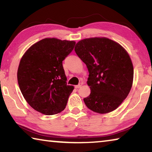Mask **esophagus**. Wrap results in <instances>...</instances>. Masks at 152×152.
<instances>
[{"instance_id": "34e87169", "label": "esophagus", "mask_w": 152, "mask_h": 152, "mask_svg": "<svg viewBox=\"0 0 152 152\" xmlns=\"http://www.w3.org/2000/svg\"><path fill=\"white\" fill-rule=\"evenodd\" d=\"M81 86H82V84H78V85H76V86H75V88H76V89H78V88H80Z\"/></svg>"}]
</instances>
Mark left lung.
Wrapping results in <instances>:
<instances>
[{
    "label": "left lung",
    "instance_id": "obj_1",
    "mask_svg": "<svg viewBox=\"0 0 152 152\" xmlns=\"http://www.w3.org/2000/svg\"><path fill=\"white\" fill-rule=\"evenodd\" d=\"M74 50L89 72L87 84L91 91L84 99L86 107L100 114L116 109L133 84V66L127 51L106 37L82 39Z\"/></svg>",
    "mask_w": 152,
    "mask_h": 152
}]
</instances>
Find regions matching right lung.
Returning a JSON list of instances; mask_svg holds the SVG:
<instances>
[{"instance_id": "right-lung-1", "label": "right lung", "mask_w": 152, "mask_h": 152, "mask_svg": "<svg viewBox=\"0 0 152 152\" xmlns=\"http://www.w3.org/2000/svg\"><path fill=\"white\" fill-rule=\"evenodd\" d=\"M74 41L45 38L26 51L20 61L17 80L33 109L46 115L65 109L74 86L67 85L62 61L74 50Z\"/></svg>"}]
</instances>
